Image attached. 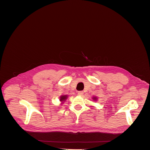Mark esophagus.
Wrapping results in <instances>:
<instances>
[{"label": "esophagus", "mask_w": 150, "mask_h": 150, "mask_svg": "<svg viewBox=\"0 0 150 150\" xmlns=\"http://www.w3.org/2000/svg\"><path fill=\"white\" fill-rule=\"evenodd\" d=\"M78 95L79 96H82L83 95V91H79L78 92Z\"/></svg>", "instance_id": "obj_1"}]
</instances>
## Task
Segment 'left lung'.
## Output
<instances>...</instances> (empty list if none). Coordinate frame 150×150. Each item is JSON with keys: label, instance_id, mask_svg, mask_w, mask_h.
<instances>
[{"label": "left lung", "instance_id": "obj_1", "mask_svg": "<svg viewBox=\"0 0 150 150\" xmlns=\"http://www.w3.org/2000/svg\"><path fill=\"white\" fill-rule=\"evenodd\" d=\"M97 99H98V98H97L96 97H93V98H92V99H93L94 101H97V100H98Z\"/></svg>", "mask_w": 150, "mask_h": 150}]
</instances>
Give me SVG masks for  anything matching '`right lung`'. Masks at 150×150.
<instances>
[{
    "mask_svg": "<svg viewBox=\"0 0 150 150\" xmlns=\"http://www.w3.org/2000/svg\"><path fill=\"white\" fill-rule=\"evenodd\" d=\"M67 98H68L67 95H62L59 97V100H60V102H62V103H63Z\"/></svg>",
    "mask_w": 150,
    "mask_h": 150,
    "instance_id": "add662e5",
    "label": "right lung"
}]
</instances>
